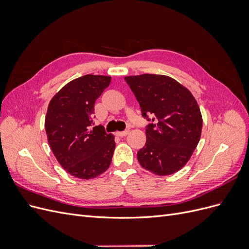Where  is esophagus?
<instances>
[{
  "mask_svg": "<svg viewBox=\"0 0 249 249\" xmlns=\"http://www.w3.org/2000/svg\"><path fill=\"white\" fill-rule=\"evenodd\" d=\"M129 134V130H125V131H122V132H116V135L119 137H124L126 135Z\"/></svg>",
  "mask_w": 249,
  "mask_h": 249,
  "instance_id": "1",
  "label": "esophagus"
}]
</instances>
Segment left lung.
<instances>
[{"instance_id": "8db88e82", "label": "left lung", "mask_w": 249, "mask_h": 249, "mask_svg": "<svg viewBox=\"0 0 249 249\" xmlns=\"http://www.w3.org/2000/svg\"><path fill=\"white\" fill-rule=\"evenodd\" d=\"M141 107L146 143L137 153L141 166L157 176H169L189 161L202 129L198 105L178 82L162 74L124 78Z\"/></svg>"}]
</instances>
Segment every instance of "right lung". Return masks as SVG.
<instances>
[{
    "instance_id": "1",
    "label": "right lung",
    "mask_w": 249,
    "mask_h": 249,
    "mask_svg": "<svg viewBox=\"0 0 249 249\" xmlns=\"http://www.w3.org/2000/svg\"><path fill=\"white\" fill-rule=\"evenodd\" d=\"M107 76L74 79L53 97L44 122L50 147L74 178H96L110 166L115 141L103 125L92 127L94 103L110 84Z\"/></svg>"
}]
</instances>
